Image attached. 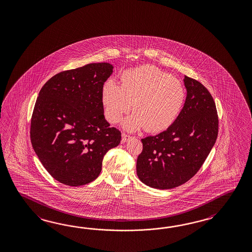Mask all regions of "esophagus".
<instances>
[{
	"instance_id": "1",
	"label": "esophagus",
	"mask_w": 252,
	"mask_h": 252,
	"mask_svg": "<svg viewBox=\"0 0 252 252\" xmlns=\"http://www.w3.org/2000/svg\"><path fill=\"white\" fill-rule=\"evenodd\" d=\"M130 138H131V136L126 134V133H123V135H122V141H123V142H126V141H129Z\"/></svg>"
}]
</instances>
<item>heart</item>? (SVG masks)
<instances>
[{"label": "heart", "instance_id": "1", "mask_svg": "<svg viewBox=\"0 0 252 252\" xmlns=\"http://www.w3.org/2000/svg\"><path fill=\"white\" fill-rule=\"evenodd\" d=\"M185 89L175 77L152 65L125 70L121 86L108 80L101 90L105 115L111 123L123 121V127L136 130L144 127L149 132H158L169 128L182 111Z\"/></svg>", "mask_w": 252, "mask_h": 252}]
</instances>
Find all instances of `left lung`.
Returning a JSON list of instances; mask_svg holds the SVG:
<instances>
[{"mask_svg": "<svg viewBox=\"0 0 252 252\" xmlns=\"http://www.w3.org/2000/svg\"><path fill=\"white\" fill-rule=\"evenodd\" d=\"M187 97L175 122L162 132L141 139L137 175L147 186L169 189L198 171L214 146L219 131L216 104L200 82L184 77Z\"/></svg>", "mask_w": 252, "mask_h": 252, "instance_id": "obj_1", "label": "left lung"}]
</instances>
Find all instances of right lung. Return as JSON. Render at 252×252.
<instances>
[{
    "label": "right lung",
    "instance_id": "1",
    "mask_svg": "<svg viewBox=\"0 0 252 252\" xmlns=\"http://www.w3.org/2000/svg\"><path fill=\"white\" fill-rule=\"evenodd\" d=\"M113 66L90 63L52 77L41 89L31 120V141L50 175L77 187L100 175L107 152L122 133L104 117L101 90Z\"/></svg>",
    "mask_w": 252,
    "mask_h": 252
}]
</instances>
